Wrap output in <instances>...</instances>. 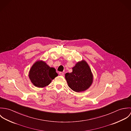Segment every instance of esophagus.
<instances>
[{"mask_svg": "<svg viewBox=\"0 0 131 131\" xmlns=\"http://www.w3.org/2000/svg\"><path fill=\"white\" fill-rule=\"evenodd\" d=\"M59 75H61V76H63V75H64V73L63 72H59Z\"/></svg>", "mask_w": 131, "mask_h": 131, "instance_id": "esophagus-1", "label": "esophagus"}]
</instances>
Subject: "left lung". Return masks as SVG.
Segmentation results:
<instances>
[{
    "mask_svg": "<svg viewBox=\"0 0 131 131\" xmlns=\"http://www.w3.org/2000/svg\"><path fill=\"white\" fill-rule=\"evenodd\" d=\"M65 78L69 87L77 92L86 90L93 82L91 70L85 60L77 62L73 68V72L66 73Z\"/></svg>",
    "mask_w": 131,
    "mask_h": 131,
    "instance_id": "left-lung-1",
    "label": "left lung"
}]
</instances>
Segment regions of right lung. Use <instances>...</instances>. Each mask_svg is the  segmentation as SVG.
<instances>
[{
	"mask_svg": "<svg viewBox=\"0 0 131 131\" xmlns=\"http://www.w3.org/2000/svg\"><path fill=\"white\" fill-rule=\"evenodd\" d=\"M58 74L53 68H50L43 61H37L31 67L29 77L33 85L39 88L48 85Z\"/></svg>",
	"mask_w": 131,
	"mask_h": 131,
	"instance_id": "add662e5",
	"label": "right lung"
}]
</instances>
